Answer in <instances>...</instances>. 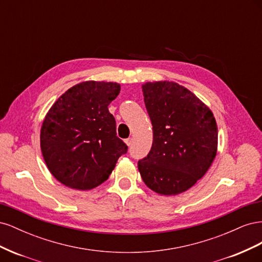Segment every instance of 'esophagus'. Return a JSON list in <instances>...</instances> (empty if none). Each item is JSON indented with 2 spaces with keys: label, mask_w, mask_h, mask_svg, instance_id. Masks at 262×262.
Returning a JSON list of instances; mask_svg holds the SVG:
<instances>
[{
  "label": "esophagus",
  "mask_w": 262,
  "mask_h": 262,
  "mask_svg": "<svg viewBox=\"0 0 262 262\" xmlns=\"http://www.w3.org/2000/svg\"><path fill=\"white\" fill-rule=\"evenodd\" d=\"M124 142H125V144H126V145L130 146V145L132 144V139H131V138H129V139H125V140H124Z\"/></svg>",
  "instance_id": "obj_1"
}]
</instances>
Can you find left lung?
Instances as JSON below:
<instances>
[{
	"label": "left lung",
	"instance_id": "obj_1",
	"mask_svg": "<svg viewBox=\"0 0 262 262\" xmlns=\"http://www.w3.org/2000/svg\"><path fill=\"white\" fill-rule=\"evenodd\" d=\"M142 91L153 125V144L138 162L141 177L160 194L185 192L215 158V118L193 93L175 82H147Z\"/></svg>",
	"mask_w": 262,
	"mask_h": 262
}]
</instances>
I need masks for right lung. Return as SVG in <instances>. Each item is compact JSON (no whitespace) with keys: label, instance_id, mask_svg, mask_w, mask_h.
Instances as JSON below:
<instances>
[{"label":"right lung","instance_id":"obj_1","mask_svg":"<svg viewBox=\"0 0 262 262\" xmlns=\"http://www.w3.org/2000/svg\"><path fill=\"white\" fill-rule=\"evenodd\" d=\"M120 84L87 81L71 87L46 115L40 147L47 167L61 184L90 190L106 181L128 146L117 137L108 106Z\"/></svg>","mask_w":262,"mask_h":262}]
</instances>
